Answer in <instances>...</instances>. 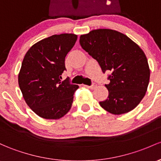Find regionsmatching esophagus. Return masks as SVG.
<instances>
[{
  "label": "esophagus",
  "instance_id": "esophagus-1",
  "mask_svg": "<svg viewBox=\"0 0 161 161\" xmlns=\"http://www.w3.org/2000/svg\"><path fill=\"white\" fill-rule=\"evenodd\" d=\"M86 87L88 88H91V89H95L97 87V84L95 83H93L91 86H86Z\"/></svg>",
  "mask_w": 161,
  "mask_h": 161
}]
</instances>
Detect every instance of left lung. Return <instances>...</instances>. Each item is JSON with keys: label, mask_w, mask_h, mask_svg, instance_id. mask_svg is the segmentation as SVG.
I'll use <instances>...</instances> for the list:
<instances>
[{"label": "left lung", "mask_w": 161, "mask_h": 161, "mask_svg": "<svg viewBox=\"0 0 161 161\" xmlns=\"http://www.w3.org/2000/svg\"><path fill=\"white\" fill-rule=\"evenodd\" d=\"M83 49L99 64L102 71L110 70L105 84L108 97L100 105L115 115L128 113L144 97L150 80V68L145 53L122 33L97 29L80 37Z\"/></svg>", "instance_id": "obj_1"}]
</instances>
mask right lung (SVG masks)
Segmentation results:
<instances>
[{
	"instance_id": "1",
	"label": "right lung",
	"mask_w": 161,
	"mask_h": 161,
	"mask_svg": "<svg viewBox=\"0 0 161 161\" xmlns=\"http://www.w3.org/2000/svg\"><path fill=\"white\" fill-rule=\"evenodd\" d=\"M77 39L74 34H54L34 44L24 58L19 87L29 108L42 118L60 119L71 108L79 87L60 79Z\"/></svg>"
}]
</instances>
